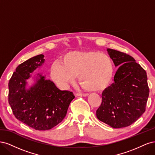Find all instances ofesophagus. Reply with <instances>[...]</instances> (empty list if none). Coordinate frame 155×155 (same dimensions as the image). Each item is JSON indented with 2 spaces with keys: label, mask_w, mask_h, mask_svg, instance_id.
<instances>
[{
  "label": "esophagus",
  "mask_w": 155,
  "mask_h": 155,
  "mask_svg": "<svg viewBox=\"0 0 155 155\" xmlns=\"http://www.w3.org/2000/svg\"><path fill=\"white\" fill-rule=\"evenodd\" d=\"M88 94L87 93H76L75 94V96H84V97H86L88 96Z\"/></svg>",
  "instance_id": "34e87169"
}]
</instances>
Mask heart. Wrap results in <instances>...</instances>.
<instances>
[{
  "label": "heart",
  "instance_id": "obj_1",
  "mask_svg": "<svg viewBox=\"0 0 155 155\" xmlns=\"http://www.w3.org/2000/svg\"><path fill=\"white\" fill-rule=\"evenodd\" d=\"M61 63L51 65L50 73L52 80L63 88L73 83L78 76L84 89L101 91L109 85L113 77L111 58L99 51H70L64 55Z\"/></svg>",
  "mask_w": 155,
  "mask_h": 155
}]
</instances>
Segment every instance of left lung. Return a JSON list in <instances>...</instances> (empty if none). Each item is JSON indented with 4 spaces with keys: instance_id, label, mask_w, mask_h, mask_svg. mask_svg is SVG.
<instances>
[{
    "instance_id": "left-lung-1",
    "label": "left lung",
    "mask_w": 155,
    "mask_h": 155,
    "mask_svg": "<svg viewBox=\"0 0 155 155\" xmlns=\"http://www.w3.org/2000/svg\"><path fill=\"white\" fill-rule=\"evenodd\" d=\"M107 51L118 69L114 83L102 92V103L96 116L111 127H125L145 110L149 93L147 74L129 55L110 48Z\"/></svg>"
}]
</instances>
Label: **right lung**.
<instances>
[{
  "instance_id": "right-lung-1",
  "label": "right lung",
  "mask_w": 155,
  "mask_h": 155,
  "mask_svg": "<svg viewBox=\"0 0 155 155\" xmlns=\"http://www.w3.org/2000/svg\"><path fill=\"white\" fill-rule=\"evenodd\" d=\"M44 63L43 54L28 59L17 67L8 83V102L15 118L39 130L51 129L61 122L75 97L72 92L59 90L41 74L34 85L26 88V79Z\"/></svg>"
}]
</instances>
